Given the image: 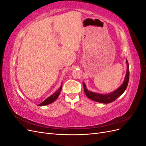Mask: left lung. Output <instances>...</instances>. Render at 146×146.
I'll list each match as a JSON object with an SVG mask.
<instances>
[{"mask_svg":"<svg viewBox=\"0 0 146 146\" xmlns=\"http://www.w3.org/2000/svg\"><path fill=\"white\" fill-rule=\"evenodd\" d=\"M126 63L127 65V72L125 77L124 81H123V83L122 84V85L120 87L118 88L116 90L114 91L113 92H110V93L102 94L96 93V92L88 91L86 89L85 83L83 82L84 91H85V94L87 96L88 98L92 100L98 102H99V103L109 104V103L112 102H113L114 100H115L118 97L122 95L123 94V92H124L125 90H126L128 83H129V74H130L129 65V63H128L127 60L126 61Z\"/></svg>","mask_w":146,"mask_h":146,"instance_id":"left-lung-1","label":"left lung"}]
</instances>
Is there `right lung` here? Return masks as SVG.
Returning a JSON list of instances; mask_svg holds the SVG:
<instances>
[{"label":"right lung","instance_id":"add662e5","mask_svg":"<svg viewBox=\"0 0 146 146\" xmlns=\"http://www.w3.org/2000/svg\"><path fill=\"white\" fill-rule=\"evenodd\" d=\"M61 88H62V84H61V85L60 86V88L59 89L57 90L55 92H54V94H52L50 96L48 97V98H47L45 100H44L42 103H41L40 104H39V106H44V105H47L50 104L52 102H54L58 98V96L60 95V91L61 90Z\"/></svg>","mask_w":146,"mask_h":146}]
</instances>
